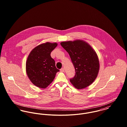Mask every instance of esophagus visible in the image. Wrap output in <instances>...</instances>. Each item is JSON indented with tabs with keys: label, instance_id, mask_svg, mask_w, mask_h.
Segmentation results:
<instances>
[{
	"label": "esophagus",
	"instance_id": "34e87169",
	"mask_svg": "<svg viewBox=\"0 0 127 127\" xmlns=\"http://www.w3.org/2000/svg\"><path fill=\"white\" fill-rule=\"evenodd\" d=\"M60 71L61 72H64V68H62L61 69H60Z\"/></svg>",
	"mask_w": 127,
	"mask_h": 127
}]
</instances>
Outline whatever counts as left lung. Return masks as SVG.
I'll return each mask as SVG.
<instances>
[{"label": "left lung", "mask_w": 127, "mask_h": 127, "mask_svg": "<svg viewBox=\"0 0 127 127\" xmlns=\"http://www.w3.org/2000/svg\"><path fill=\"white\" fill-rule=\"evenodd\" d=\"M61 45L69 55L75 68V76L70 79L71 84L77 89L89 86L96 78L99 69L96 52L83 40L62 42Z\"/></svg>", "instance_id": "8db88e82"}]
</instances>
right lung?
Returning <instances> with one entry per match:
<instances>
[{
    "instance_id": "add662e5",
    "label": "right lung",
    "mask_w": 127,
    "mask_h": 127,
    "mask_svg": "<svg viewBox=\"0 0 127 127\" xmlns=\"http://www.w3.org/2000/svg\"><path fill=\"white\" fill-rule=\"evenodd\" d=\"M57 46L56 43L40 44L28 56L26 64L27 74L32 83L38 88H46L53 82L56 73L60 71L50 56Z\"/></svg>"
}]
</instances>
